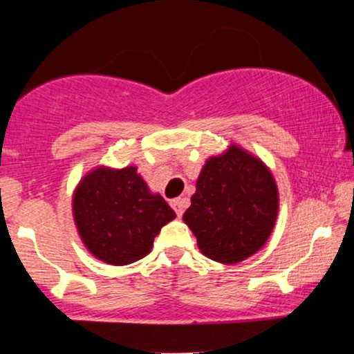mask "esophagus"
Instances as JSON below:
<instances>
[{
  "mask_svg": "<svg viewBox=\"0 0 354 354\" xmlns=\"http://www.w3.org/2000/svg\"><path fill=\"white\" fill-rule=\"evenodd\" d=\"M169 205H171V208L174 209V213H176V216L181 218L183 216V211H185V208H186V200H185V198H176V200H173L171 203H169Z\"/></svg>",
  "mask_w": 354,
  "mask_h": 354,
  "instance_id": "1",
  "label": "esophagus"
}]
</instances>
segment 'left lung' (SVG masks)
Masks as SVG:
<instances>
[{"mask_svg":"<svg viewBox=\"0 0 354 354\" xmlns=\"http://www.w3.org/2000/svg\"><path fill=\"white\" fill-rule=\"evenodd\" d=\"M278 188L258 158L238 146L203 166L196 193L183 214L209 259L233 265L254 254L273 231Z\"/></svg>","mask_w":354,"mask_h":354,"instance_id":"8db88e82","label":"left lung"}]
</instances>
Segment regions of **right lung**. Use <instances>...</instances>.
<instances>
[{
    "mask_svg": "<svg viewBox=\"0 0 354 354\" xmlns=\"http://www.w3.org/2000/svg\"><path fill=\"white\" fill-rule=\"evenodd\" d=\"M73 214L88 250L115 266L145 258L154 236L176 218L163 196L149 191L135 166L88 173L73 196Z\"/></svg>",
    "mask_w": 354,
    "mask_h": 354,
    "instance_id": "add662e5",
    "label": "right lung"
}]
</instances>
